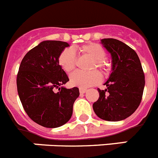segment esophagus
Listing matches in <instances>:
<instances>
[{"mask_svg": "<svg viewBox=\"0 0 158 158\" xmlns=\"http://www.w3.org/2000/svg\"><path fill=\"white\" fill-rule=\"evenodd\" d=\"M86 91H87V89H85V88H80V89H79V92H80L81 94H84V93H85Z\"/></svg>", "mask_w": 158, "mask_h": 158, "instance_id": "1", "label": "esophagus"}]
</instances>
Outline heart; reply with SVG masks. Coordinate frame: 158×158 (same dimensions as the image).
I'll list each match as a JSON object with an SVG mask.
<instances>
[{"mask_svg":"<svg viewBox=\"0 0 158 158\" xmlns=\"http://www.w3.org/2000/svg\"><path fill=\"white\" fill-rule=\"evenodd\" d=\"M78 51L93 59V62L90 65V69L97 68L103 73H106L108 70V65L105 61L106 51L101 45L98 43H91L80 47ZM58 63L66 73H70L73 70L77 63V57L74 51L71 48H66L62 51L58 57ZM100 80L101 76L96 70L88 73L76 71L69 77L71 85L81 88H88L95 85L98 84Z\"/></svg>","mask_w":158,"mask_h":158,"instance_id":"1","label":"heart"}]
</instances>
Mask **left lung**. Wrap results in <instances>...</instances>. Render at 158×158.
Here are the masks:
<instances>
[{
    "instance_id": "obj_1",
    "label": "left lung",
    "mask_w": 158,
    "mask_h": 158,
    "mask_svg": "<svg viewBox=\"0 0 158 158\" xmlns=\"http://www.w3.org/2000/svg\"><path fill=\"white\" fill-rule=\"evenodd\" d=\"M111 55V73L104 84L107 89H97L98 100L93 107L99 118L107 121L123 120L136 111L142 100L145 76L140 59L129 46L115 39L100 40Z\"/></svg>"
}]
</instances>
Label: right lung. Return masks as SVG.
<instances>
[{"instance_id":"1","label":"right lung","mask_w":158,"mask_h":158,"mask_svg":"<svg viewBox=\"0 0 158 158\" xmlns=\"http://www.w3.org/2000/svg\"><path fill=\"white\" fill-rule=\"evenodd\" d=\"M68 47L65 42L43 41L25 54L19 65L16 78L19 100L27 115L44 127L66 123L80 95L78 88L62 86L69 77L58 63V57Z\"/></svg>"}]
</instances>
